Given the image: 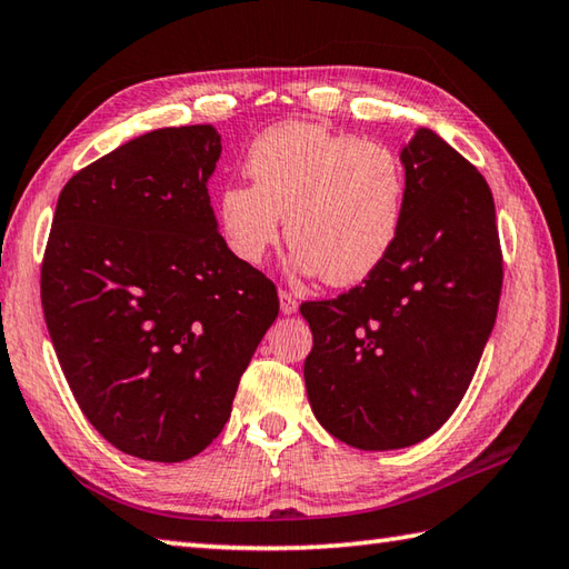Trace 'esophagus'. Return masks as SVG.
Listing matches in <instances>:
<instances>
[{"instance_id": "1", "label": "esophagus", "mask_w": 569, "mask_h": 569, "mask_svg": "<svg viewBox=\"0 0 569 569\" xmlns=\"http://www.w3.org/2000/svg\"><path fill=\"white\" fill-rule=\"evenodd\" d=\"M280 307H282L284 315H295L297 312L299 302H297V297L289 292V289H280Z\"/></svg>"}]
</instances>
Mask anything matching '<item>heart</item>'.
I'll list each match as a JSON object with an SVG mask.
<instances>
[{
    "instance_id": "b5f03b06",
    "label": "heart",
    "mask_w": 569,
    "mask_h": 569,
    "mask_svg": "<svg viewBox=\"0 0 569 569\" xmlns=\"http://www.w3.org/2000/svg\"><path fill=\"white\" fill-rule=\"evenodd\" d=\"M244 173L252 186L222 188L220 230L244 262H260L280 240V218L295 262L327 284L367 280L389 257L401 232L406 168L389 146L282 123L254 138Z\"/></svg>"
}]
</instances>
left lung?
<instances>
[{
    "instance_id": "1",
    "label": "left lung",
    "mask_w": 569,
    "mask_h": 569,
    "mask_svg": "<svg viewBox=\"0 0 569 569\" xmlns=\"http://www.w3.org/2000/svg\"><path fill=\"white\" fill-rule=\"evenodd\" d=\"M406 210L389 257L359 287L302 302L312 411L341 443L423 441L463 399L496 325L502 250L486 178L428 128L401 153Z\"/></svg>"
}]
</instances>
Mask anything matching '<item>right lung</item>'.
<instances>
[{
    "instance_id": "add662e5",
    "label": "right lung",
    "mask_w": 569,
    "mask_h": 569,
    "mask_svg": "<svg viewBox=\"0 0 569 569\" xmlns=\"http://www.w3.org/2000/svg\"><path fill=\"white\" fill-rule=\"evenodd\" d=\"M212 126L160 128L63 186L41 307L79 409L128 456L180 463L220 436L280 315L277 287L218 232Z\"/></svg>"
}]
</instances>
